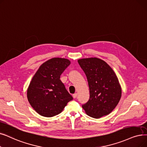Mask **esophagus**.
I'll list each match as a JSON object with an SVG mask.
<instances>
[{
  "label": "esophagus",
  "instance_id": "obj_1",
  "mask_svg": "<svg viewBox=\"0 0 147 147\" xmlns=\"http://www.w3.org/2000/svg\"><path fill=\"white\" fill-rule=\"evenodd\" d=\"M77 96H78V93H75L73 95V97L74 98H76V97H77Z\"/></svg>",
  "mask_w": 147,
  "mask_h": 147
}]
</instances>
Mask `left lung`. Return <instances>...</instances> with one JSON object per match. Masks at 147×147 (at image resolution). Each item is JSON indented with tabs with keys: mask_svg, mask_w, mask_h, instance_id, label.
Wrapping results in <instances>:
<instances>
[{
	"mask_svg": "<svg viewBox=\"0 0 147 147\" xmlns=\"http://www.w3.org/2000/svg\"><path fill=\"white\" fill-rule=\"evenodd\" d=\"M78 63L85 73L90 97L82 107L88 115L100 118L109 114L118 104L121 88L117 76L107 63L97 58L80 59Z\"/></svg>",
	"mask_w": 147,
	"mask_h": 147,
	"instance_id": "1",
	"label": "left lung"
}]
</instances>
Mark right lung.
Masks as SVG:
<instances>
[{
  "label": "right lung",
  "instance_id": "add662e5",
  "mask_svg": "<svg viewBox=\"0 0 147 147\" xmlns=\"http://www.w3.org/2000/svg\"><path fill=\"white\" fill-rule=\"evenodd\" d=\"M69 64L67 59L52 58L42 63L32 79L27 97L31 106L40 115H57L73 100L60 80L61 74Z\"/></svg>",
  "mask_w": 147,
  "mask_h": 147
}]
</instances>
